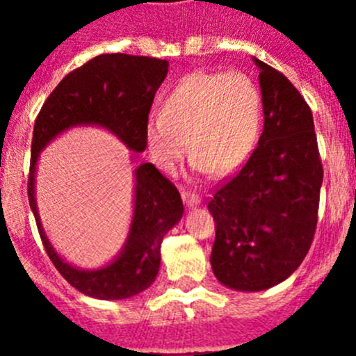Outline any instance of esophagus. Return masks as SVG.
Returning a JSON list of instances; mask_svg holds the SVG:
<instances>
[{
	"instance_id": "34e87169",
	"label": "esophagus",
	"mask_w": 356,
	"mask_h": 356,
	"mask_svg": "<svg viewBox=\"0 0 356 356\" xmlns=\"http://www.w3.org/2000/svg\"><path fill=\"white\" fill-rule=\"evenodd\" d=\"M181 196H182V201H184V204L188 208H195L201 203L200 196L195 195V193H191V191H182Z\"/></svg>"
}]
</instances>
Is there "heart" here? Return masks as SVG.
<instances>
[{
    "label": "heart",
    "mask_w": 356,
    "mask_h": 356,
    "mask_svg": "<svg viewBox=\"0 0 356 356\" xmlns=\"http://www.w3.org/2000/svg\"><path fill=\"white\" fill-rule=\"evenodd\" d=\"M261 127V96L241 72H191L149 115L145 141L153 161L174 170L186 149L196 174L229 175L251 155Z\"/></svg>",
    "instance_id": "b5f03b06"
}]
</instances>
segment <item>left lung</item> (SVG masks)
I'll return each mask as SVG.
<instances>
[{"mask_svg": "<svg viewBox=\"0 0 356 356\" xmlns=\"http://www.w3.org/2000/svg\"><path fill=\"white\" fill-rule=\"evenodd\" d=\"M258 67L264 132L238 175L213 195L210 264L236 291H264L286 281L314 241L324 179L310 106L275 68Z\"/></svg>", "mask_w": 356, "mask_h": 356, "instance_id": "1", "label": "left lung"}]
</instances>
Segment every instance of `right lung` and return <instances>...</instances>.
<instances>
[{
    "label": "right lung",
    "mask_w": 356,
    "mask_h": 356,
    "mask_svg": "<svg viewBox=\"0 0 356 356\" xmlns=\"http://www.w3.org/2000/svg\"><path fill=\"white\" fill-rule=\"evenodd\" d=\"M168 72L167 60L110 53L65 75L48 96L34 124L29 174V204L49 260L65 281L96 300H125L148 289L160 270L163 236L184 213L181 195L153 163L134 170V210L127 239L110 264L86 270L58 254L42 229L35 203V168L42 149L74 127H102L131 149V160L146 149L145 125L156 89Z\"/></svg>",
    "instance_id": "add662e5"
}]
</instances>
